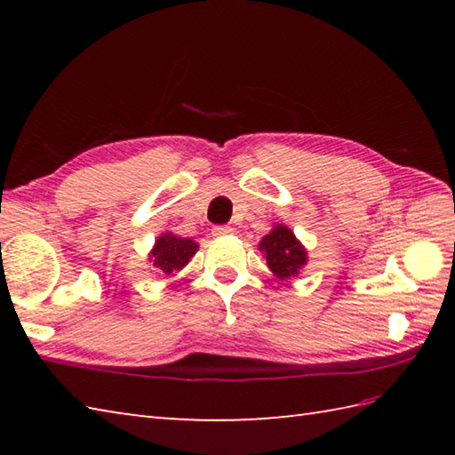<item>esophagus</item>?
<instances>
[{
    "instance_id": "esophagus-1",
    "label": "esophagus",
    "mask_w": 455,
    "mask_h": 455,
    "mask_svg": "<svg viewBox=\"0 0 455 455\" xmlns=\"http://www.w3.org/2000/svg\"><path fill=\"white\" fill-rule=\"evenodd\" d=\"M230 233H233V228L227 227V225L212 227V230H211V235H212V236H227V235H230Z\"/></svg>"
}]
</instances>
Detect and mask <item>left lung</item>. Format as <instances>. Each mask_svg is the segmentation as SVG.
I'll return each instance as SVG.
<instances>
[{"mask_svg":"<svg viewBox=\"0 0 455 455\" xmlns=\"http://www.w3.org/2000/svg\"><path fill=\"white\" fill-rule=\"evenodd\" d=\"M259 250L266 254L267 267L279 279H287L297 275L307 262V252L295 235L283 225L274 227L269 235H266L259 243Z\"/></svg>","mask_w":455,"mask_h":455,"instance_id":"1","label":"left lung"}]
</instances>
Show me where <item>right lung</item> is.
<instances>
[{
  "instance_id": "obj_1",
  "label": "right lung",
  "mask_w": 455,
  "mask_h": 455,
  "mask_svg": "<svg viewBox=\"0 0 455 455\" xmlns=\"http://www.w3.org/2000/svg\"><path fill=\"white\" fill-rule=\"evenodd\" d=\"M197 252V244L191 238H178L173 235H162L156 246L150 252L152 262L160 272L173 274L189 262V258Z\"/></svg>"
}]
</instances>
